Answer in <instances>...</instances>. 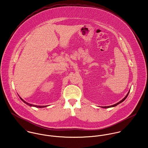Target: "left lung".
Masks as SVG:
<instances>
[{
  "instance_id": "left-lung-1",
  "label": "left lung",
  "mask_w": 148,
  "mask_h": 148,
  "mask_svg": "<svg viewBox=\"0 0 148 148\" xmlns=\"http://www.w3.org/2000/svg\"><path fill=\"white\" fill-rule=\"evenodd\" d=\"M129 92H130V91H129V92H128V93L127 94V95L125 96V97L121 100V101H120L119 102H117L116 103H115V104H114V105H110V106H101L102 108H112V107H114V106H116V105H118V104H119V103H121V102H123V101H125V99L127 98V97L128 96V94H129Z\"/></svg>"
}]
</instances>
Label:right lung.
<instances>
[{
  "mask_svg": "<svg viewBox=\"0 0 148 148\" xmlns=\"http://www.w3.org/2000/svg\"><path fill=\"white\" fill-rule=\"evenodd\" d=\"M20 99L23 101V102H24V103H26L27 105H29V106H34V107H36V108H45V107H46V106H37V105H32V104H30L29 103H27V102H26L25 101H24L23 100V99L21 98V97H20Z\"/></svg>",
  "mask_w": 148,
  "mask_h": 148,
  "instance_id": "add662e5",
  "label": "right lung"
}]
</instances>
